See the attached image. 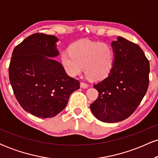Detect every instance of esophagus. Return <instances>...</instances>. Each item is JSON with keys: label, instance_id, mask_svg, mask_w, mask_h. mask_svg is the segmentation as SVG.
<instances>
[{"label": "esophagus", "instance_id": "obj_1", "mask_svg": "<svg viewBox=\"0 0 158 158\" xmlns=\"http://www.w3.org/2000/svg\"><path fill=\"white\" fill-rule=\"evenodd\" d=\"M80 86H81V88H88V85L87 84V83L83 82V81H81V82L80 83Z\"/></svg>", "mask_w": 158, "mask_h": 158}]
</instances>
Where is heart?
<instances>
[{"mask_svg": "<svg viewBox=\"0 0 158 158\" xmlns=\"http://www.w3.org/2000/svg\"><path fill=\"white\" fill-rule=\"evenodd\" d=\"M61 53L65 71L71 77L79 75L85 68L90 79L98 80L109 74L114 65V52L110 45L99 41H79Z\"/></svg>", "mask_w": 158, "mask_h": 158, "instance_id": "b5f03b06", "label": "heart"}]
</instances>
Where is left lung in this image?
<instances>
[{
    "mask_svg": "<svg viewBox=\"0 0 158 158\" xmlns=\"http://www.w3.org/2000/svg\"><path fill=\"white\" fill-rule=\"evenodd\" d=\"M113 68L94 85L99 95L90 104L92 113L104 123L124 120L137 109L148 90L149 61L138 44L119 36L112 41Z\"/></svg>",
    "mask_w": 158,
    "mask_h": 158,
    "instance_id": "left-lung-1",
    "label": "left lung"
}]
</instances>
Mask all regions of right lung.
<instances>
[{
    "instance_id": "right-lung-1",
    "label": "right lung",
    "mask_w": 158,
    "mask_h": 158,
    "mask_svg": "<svg viewBox=\"0 0 158 158\" xmlns=\"http://www.w3.org/2000/svg\"><path fill=\"white\" fill-rule=\"evenodd\" d=\"M54 35L34 33L12 52L9 77L15 97L23 110L41 118L53 117L68 104L69 97L80 88L59 61Z\"/></svg>"
}]
</instances>
